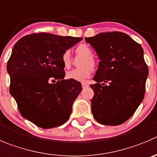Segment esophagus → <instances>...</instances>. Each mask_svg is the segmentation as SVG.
Returning <instances> with one entry per match:
<instances>
[{
	"mask_svg": "<svg viewBox=\"0 0 157 157\" xmlns=\"http://www.w3.org/2000/svg\"><path fill=\"white\" fill-rule=\"evenodd\" d=\"M88 86H89V85H88L87 82H82V86L83 89H85V88H86Z\"/></svg>",
	"mask_w": 157,
	"mask_h": 157,
	"instance_id": "obj_1",
	"label": "esophagus"
}]
</instances>
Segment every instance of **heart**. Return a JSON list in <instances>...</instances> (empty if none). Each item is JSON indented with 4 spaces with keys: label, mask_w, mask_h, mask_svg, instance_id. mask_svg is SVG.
I'll return each mask as SVG.
<instances>
[{
    "label": "heart",
    "mask_w": 157,
    "mask_h": 157,
    "mask_svg": "<svg viewBox=\"0 0 157 157\" xmlns=\"http://www.w3.org/2000/svg\"><path fill=\"white\" fill-rule=\"evenodd\" d=\"M76 55L81 56L82 59L78 61V65L80 68L72 69L67 72L66 78L68 79L74 80L76 82H84L89 78L92 72V68L96 67V61L93 56V52L91 48L86 44H81L75 48ZM62 63L65 68H69L71 66V60L70 57L69 51H65L62 55Z\"/></svg>",
    "instance_id": "obj_1"
}]
</instances>
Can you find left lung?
Returning <instances> with one entry per match:
<instances>
[{
	"instance_id": "1",
	"label": "left lung",
	"mask_w": 157,
	"mask_h": 157,
	"mask_svg": "<svg viewBox=\"0 0 157 157\" xmlns=\"http://www.w3.org/2000/svg\"><path fill=\"white\" fill-rule=\"evenodd\" d=\"M100 59L91 85V100L95 120L106 126H117L135 113L144 98L148 65L139 43L120 31L100 33L86 38Z\"/></svg>"
}]
</instances>
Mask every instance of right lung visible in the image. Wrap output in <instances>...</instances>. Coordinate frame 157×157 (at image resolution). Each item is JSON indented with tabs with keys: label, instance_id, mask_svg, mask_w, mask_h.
I'll return each instance as SVG.
<instances>
[{
	"label": "right lung",
	"instance_id": "obj_1",
	"mask_svg": "<svg viewBox=\"0 0 157 157\" xmlns=\"http://www.w3.org/2000/svg\"><path fill=\"white\" fill-rule=\"evenodd\" d=\"M82 39L33 33L13 48L7 64L10 93L21 115L38 127H57L69 119L73 102L82 88L79 82L64 79L61 59L65 51Z\"/></svg>",
	"mask_w": 157,
	"mask_h": 157
}]
</instances>
